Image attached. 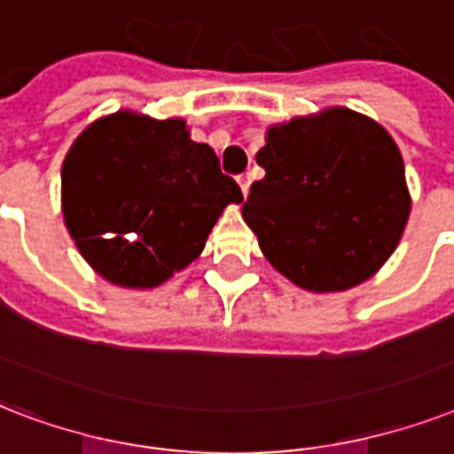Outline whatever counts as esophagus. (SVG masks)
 I'll return each mask as SVG.
<instances>
[{"label": "esophagus", "mask_w": 454, "mask_h": 454, "mask_svg": "<svg viewBox=\"0 0 454 454\" xmlns=\"http://www.w3.org/2000/svg\"><path fill=\"white\" fill-rule=\"evenodd\" d=\"M239 187H241L244 196L248 194V187H251V175H248V172H244V175H239Z\"/></svg>", "instance_id": "34e87169"}]
</instances>
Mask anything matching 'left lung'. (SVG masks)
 <instances>
[{
    "mask_svg": "<svg viewBox=\"0 0 454 454\" xmlns=\"http://www.w3.org/2000/svg\"><path fill=\"white\" fill-rule=\"evenodd\" d=\"M255 160L265 177L241 213L262 255L296 286L353 289L391 258L410 192L403 156L379 122L340 106L294 118L267 129Z\"/></svg>",
    "mask_w": 454,
    "mask_h": 454,
    "instance_id": "left-lung-1",
    "label": "left lung"
}]
</instances>
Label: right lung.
Segmentation results:
<instances>
[{
	"instance_id": "add662e5",
	"label": "right lung",
	"mask_w": 454,
	"mask_h": 454,
	"mask_svg": "<svg viewBox=\"0 0 454 454\" xmlns=\"http://www.w3.org/2000/svg\"><path fill=\"white\" fill-rule=\"evenodd\" d=\"M244 194L182 118L118 111L80 132L61 168V208L82 258L115 286L153 289L201 255Z\"/></svg>"
}]
</instances>
